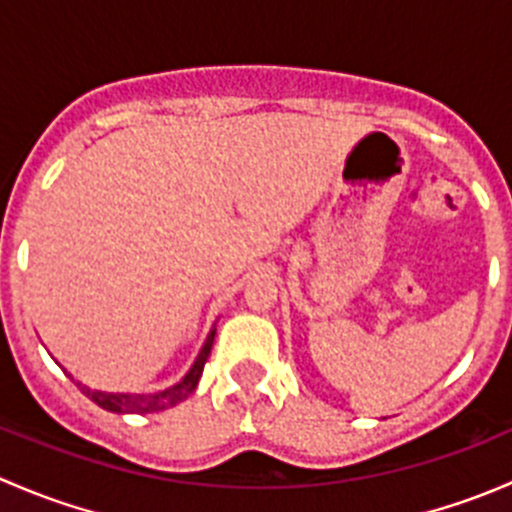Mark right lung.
I'll list each match as a JSON object with an SVG mask.
<instances>
[{"mask_svg":"<svg viewBox=\"0 0 512 512\" xmlns=\"http://www.w3.org/2000/svg\"><path fill=\"white\" fill-rule=\"evenodd\" d=\"M213 342H215V327L210 329L208 339H205L203 349H200L198 359H195V364L190 366L188 374H185L178 384L170 386V389L165 391H156V394H108V391H94L89 389V386H81V384L79 389L84 391L94 404H98L106 411H113V414H156V411H165L193 394L195 386H198L200 381V374H203L205 369V361H208L210 356V349H213Z\"/></svg>","mask_w":512,"mask_h":512,"instance_id":"add662e5","label":"right lung"}]
</instances>
